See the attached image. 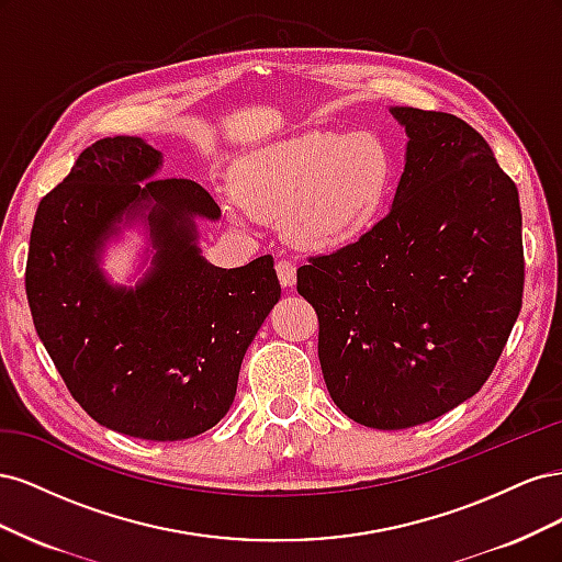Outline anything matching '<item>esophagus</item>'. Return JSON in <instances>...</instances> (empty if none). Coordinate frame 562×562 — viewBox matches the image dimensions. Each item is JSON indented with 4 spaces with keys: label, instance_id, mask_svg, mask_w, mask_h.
<instances>
[{
    "label": "esophagus",
    "instance_id": "34e87169",
    "mask_svg": "<svg viewBox=\"0 0 562 562\" xmlns=\"http://www.w3.org/2000/svg\"><path fill=\"white\" fill-rule=\"evenodd\" d=\"M277 274L283 288H293L295 285V265L288 260H279L277 262Z\"/></svg>",
    "mask_w": 562,
    "mask_h": 562
}]
</instances>
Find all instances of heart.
<instances>
[{
	"instance_id": "1",
	"label": "heart",
	"mask_w": 562,
	"mask_h": 562,
	"mask_svg": "<svg viewBox=\"0 0 562 562\" xmlns=\"http://www.w3.org/2000/svg\"><path fill=\"white\" fill-rule=\"evenodd\" d=\"M236 192L258 217H281L297 248H345L378 223L396 178V161L375 133L310 131L250 149L236 164ZM232 223L246 225L239 203Z\"/></svg>"
}]
</instances>
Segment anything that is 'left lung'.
I'll list each match as a JSON object with an SVG mask.
<instances>
[{
	"label": "left lung",
	"instance_id": "obj_1",
	"mask_svg": "<svg viewBox=\"0 0 562 562\" xmlns=\"http://www.w3.org/2000/svg\"><path fill=\"white\" fill-rule=\"evenodd\" d=\"M405 166L386 217L297 269L318 314L330 398L370 429H407L479 394L522 304V215L479 131L389 108Z\"/></svg>",
	"mask_w": 562,
	"mask_h": 562
}]
</instances>
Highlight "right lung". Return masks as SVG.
<instances>
[{
	"label": "right lung",
	"instance_id": "right-lung-1",
	"mask_svg": "<svg viewBox=\"0 0 562 562\" xmlns=\"http://www.w3.org/2000/svg\"><path fill=\"white\" fill-rule=\"evenodd\" d=\"M164 155L133 135L87 147L30 234L32 321L75 401L103 427L145 440L192 438L234 403L241 361L281 297L274 258L223 269L196 220H220L201 184L155 178ZM140 222L150 267L135 286L102 269L104 246Z\"/></svg>",
	"mask_w": 562,
	"mask_h": 562
}]
</instances>
